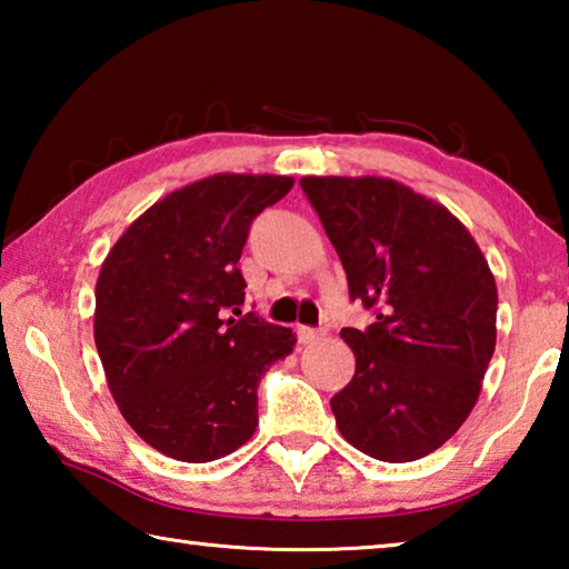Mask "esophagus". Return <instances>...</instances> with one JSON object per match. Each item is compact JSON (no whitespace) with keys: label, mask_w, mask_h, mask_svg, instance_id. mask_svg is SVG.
Listing matches in <instances>:
<instances>
[{"label":"esophagus","mask_w":569,"mask_h":569,"mask_svg":"<svg viewBox=\"0 0 569 569\" xmlns=\"http://www.w3.org/2000/svg\"><path fill=\"white\" fill-rule=\"evenodd\" d=\"M319 339H323V331H319V329H308V326H301V329H298V343H316Z\"/></svg>","instance_id":"esophagus-1"}]
</instances>
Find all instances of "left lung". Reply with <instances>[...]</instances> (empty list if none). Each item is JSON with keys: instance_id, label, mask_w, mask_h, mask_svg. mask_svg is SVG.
<instances>
[{"instance_id": "left-lung-1", "label": "left lung", "mask_w": 569, "mask_h": 569, "mask_svg": "<svg viewBox=\"0 0 569 569\" xmlns=\"http://www.w3.org/2000/svg\"><path fill=\"white\" fill-rule=\"evenodd\" d=\"M349 293L377 308L341 329L353 379L331 399L341 437L379 461L431 455L467 421L497 343V283L457 216L399 180L306 176Z\"/></svg>"}]
</instances>
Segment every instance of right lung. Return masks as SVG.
Segmentation results:
<instances>
[{"label": "right lung", "mask_w": 569, "mask_h": 569, "mask_svg": "<svg viewBox=\"0 0 569 569\" xmlns=\"http://www.w3.org/2000/svg\"><path fill=\"white\" fill-rule=\"evenodd\" d=\"M288 176L218 172L168 192L110 248L94 286V346L124 421L170 459L206 465L258 427V383L296 333L248 313L238 271L250 220Z\"/></svg>", "instance_id": "add662e5"}]
</instances>
